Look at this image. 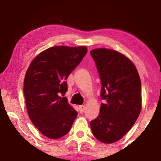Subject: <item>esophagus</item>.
I'll return each instance as SVG.
<instances>
[{"instance_id":"obj_1","label":"esophagus","mask_w":161,"mask_h":161,"mask_svg":"<svg viewBox=\"0 0 161 161\" xmlns=\"http://www.w3.org/2000/svg\"><path fill=\"white\" fill-rule=\"evenodd\" d=\"M79 108H80V113H83L84 111V110H85L86 107L84 105H81V106H80V107H79Z\"/></svg>"}]
</instances>
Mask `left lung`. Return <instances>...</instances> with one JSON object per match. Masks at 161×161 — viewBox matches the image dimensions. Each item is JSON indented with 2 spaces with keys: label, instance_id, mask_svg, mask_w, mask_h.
Returning <instances> with one entry per match:
<instances>
[{
  "label": "left lung",
  "instance_id": "1",
  "mask_svg": "<svg viewBox=\"0 0 161 161\" xmlns=\"http://www.w3.org/2000/svg\"><path fill=\"white\" fill-rule=\"evenodd\" d=\"M102 87L100 112L90 122L94 137L104 143L119 141L131 129L142 107L141 79L130 59L118 51L97 48L90 51Z\"/></svg>",
  "mask_w": 161,
  "mask_h": 161
}]
</instances>
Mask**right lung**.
I'll use <instances>...</instances> for the list:
<instances>
[{"instance_id":"right-lung-1","label":"right lung","mask_w":161,"mask_h":161,"mask_svg":"<svg viewBox=\"0 0 161 161\" xmlns=\"http://www.w3.org/2000/svg\"><path fill=\"white\" fill-rule=\"evenodd\" d=\"M86 53V46L50 47L38 54L27 70L23 88L27 111L46 137L57 139L66 135L77 118V111L64 97L65 81Z\"/></svg>"}]
</instances>
